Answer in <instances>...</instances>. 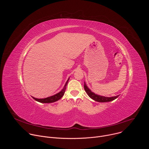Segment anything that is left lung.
<instances>
[{
    "instance_id": "8db88e82",
    "label": "left lung",
    "mask_w": 149,
    "mask_h": 149,
    "mask_svg": "<svg viewBox=\"0 0 149 149\" xmlns=\"http://www.w3.org/2000/svg\"><path fill=\"white\" fill-rule=\"evenodd\" d=\"M84 90L91 99L94 100V101H96L97 102H110V101H113L115 99H116L117 98H118V96L120 95H118L117 96L108 97H104V96L95 94L94 93L92 92L91 91V90L87 87L86 82H84Z\"/></svg>"
}]
</instances>
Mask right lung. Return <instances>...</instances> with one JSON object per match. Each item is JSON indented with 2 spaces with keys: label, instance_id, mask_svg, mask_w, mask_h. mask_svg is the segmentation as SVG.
<instances>
[{
  "label": "right lung",
  "instance_id": "add662e5",
  "mask_svg": "<svg viewBox=\"0 0 149 149\" xmlns=\"http://www.w3.org/2000/svg\"><path fill=\"white\" fill-rule=\"evenodd\" d=\"M69 79H70V78L68 79L67 81L66 82L64 87H63V88L62 89V90L61 91H59L58 93H57L52 96L47 97L45 98H35L33 97H32V98L36 101H38V102H42V103H51V102H55V101L59 100V99H61L62 97V96L65 93V91L66 90V87H67V85L68 84V82L69 81Z\"/></svg>",
  "mask_w": 149,
  "mask_h": 149
}]
</instances>
